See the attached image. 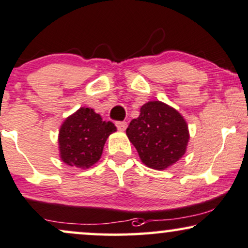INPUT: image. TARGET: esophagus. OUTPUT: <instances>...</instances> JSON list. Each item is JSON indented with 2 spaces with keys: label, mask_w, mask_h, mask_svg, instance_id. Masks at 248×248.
Here are the masks:
<instances>
[{
  "label": "esophagus",
  "mask_w": 248,
  "mask_h": 248,
  "mask_svg": "<svg viewBox=\"0 0 248 248\" xmlns=\"http://www.w3.org/2000/svg\"><path fill=\"white\" fill-rule=\"evenodd\" d=\"M117 128L119 130H121V131H124V130H126L127 129V122H124V121H120V122H117Z\"/></svg>",
  "instance_id": "esophagus-1"
}]
</instances>
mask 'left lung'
I'll return each instance as SVG.
<instances>
[{
	"instance_id": "left-lung-1",
	"label": "left lung",
	"mask_w": 248,
	"mask_h": 248,
	"mask_svg": "<svg viewBox=\"0 0 248 248\" xmlns=\"http://www.w3.org/2000/svg\"><path fill=\"white\" fill-rule=\"evenodd\" d=\"M126 134L145 166L166 170L186 153L189 130L183 115L161 101H150L140 108Z\"/></svg>"
}]
</instances>
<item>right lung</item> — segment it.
I'll return each instance as SVG.
<instances>
[{
  "mask_svg": "<svg viewBox=\"0 0 248 248\" xmlns=\"http://www.w3.org/2000/svg\"><path fill=\"white\" fill-rule=\"evenodd\" d=\"M117 131L111 121L91 108H80L62 122L59 130L60 158L69 167L88 169L101 158L108 137Z\"/></svg>",
  "mask_w": 248,
  "mask_h": 248,
  "instance_id": "right-lung-1",
  "label": "right lung"
}]
</instances>
